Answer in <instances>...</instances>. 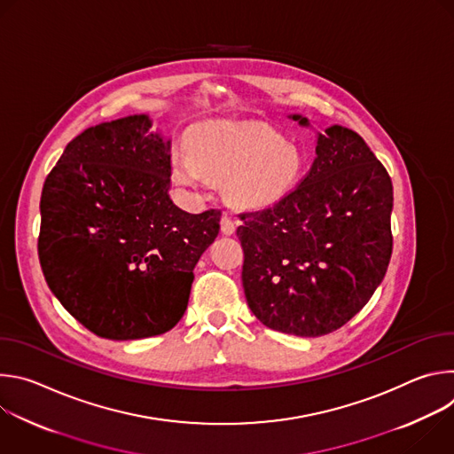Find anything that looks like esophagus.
Listing matches in <instances>:
<instances>
[{
  "label": "esophagus",
  "mask_w": 454,
  "mask_h": 454,
  "mask_svg": "<svg viewBox=\"0 0 454 454\" xmlns=\"http://www.w3.org/2000/svg\"><path fill=\"white\" fill-rule=\"evenodd\" d=\"M235 230H237V223H235L231 217L223 215V219H221V231H223L224 235H233Z\"/></svg>",
  "instance_id": "1"
}]
</instances>
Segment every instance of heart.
<instances>
[{"instance_id":"obj_1","label":"heart","mask_w":454,"mask_h":454,"mask_svg":"<svg viewBox=\"0 0 454 454\" xmlns=\"http://www.w3.org/2000/svg\"><path fill=\"white\" fill-rule=\"evenodd\" d=\"M190 146L172 153V177L186 188L205 186L210 176L226 179L228 196L244 207H264L294 188L303 172L300 147L273 127L256 121H208Z\"/></svg>"}]
</instances>
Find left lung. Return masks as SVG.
I'll return each instance as SVG.
<instances>
[{"label": "left lung", "instance_id": "obj_1", "mask_svg": "<svg viewBox=\"0 0 454 454\" xmlns=\"http://www.w3.org/2000/svg\"><path fill=\"white\" fill-rule=\"evenodd\" d=\"M301 127L310 120L289 114ZM314 163L278 203L242 214V287L266 327L316 338L354 317L392 258L394 184L348 127L314 131Z\"/></svg>", "mask_w": 454, "mask_h": 454}]
</instances>
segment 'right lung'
I'll return each mask as SVG.
<instances>
[{"mask_svg": "<svg viewBox=\"0 0 454 454\" xmlns=\"http://www.w3.org/2000/svg\"><path fill=\"white\" fill-rule=\"evenodd\" d=\"M149 114L74 138L41 193L39 262L48 287L100 338L160 336L183 317L193 268L219 233V210L170 200V140Z\"/></svg>", "mask_w": 454, "mask_h": 454, "instance_id": "1", "label": "right lung"}]
</instances>
